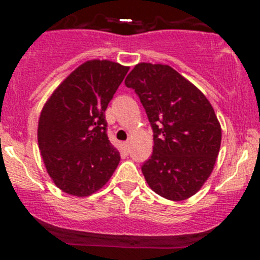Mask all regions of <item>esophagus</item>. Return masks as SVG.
<instances>
[{"label": "esophagus", "mask_w": 260, "mask_h": 260, "mask_svg": "<svg viewBox=\"0 0 260 260\" xmlns=\"http://www.w3.org/2000/svg\"><path fill=\"white\" fill-rule=\"evenodd\" d=\"M123 145H124V150H126V151H129L131 143H129V142H124V143H123Z\"/></svg>", "instance_id": "obj_1"}]
</instances>
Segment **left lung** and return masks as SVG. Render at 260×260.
<instances>
[{
  "label": "left lung",
  "mask_w": 260,
  "mask_h": 260,
  "mask_svg": "<svg viewBox=\"0 0 260 260\" xmlns=\"http://www.w3.org/2000/svg\"><path fill=\"white\" fill-rule=\"evenodd\" d=\"M124 84L138 95L153 129L154 147L142 172L169 201H184L213 171L221 127L204 94L166 64L139 63Z\"/></svg>",
  "instance_id": "obj_1"
}]
</instances>
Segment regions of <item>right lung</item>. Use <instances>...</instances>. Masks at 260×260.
Returning <instances> with one entry per match:
<instances>
[{
	"mask_svg": "<svg viewBox=\"0 0 260 260\" xmlns=\"http://www.w3.org/2000/svg\"><path fill=\"white\" fill-rule=\"evenodd\" d=\"M129 67L92 59L73 71L41 111L39 149L59 189L90 196L110 180L120 153L107 137L105 111Z\"/></svg>",
	"mask_w": 260,
	"mask_h": 260,
	"instance_id": "add662e5",
	"label": "right lung"
}]
</instances>
